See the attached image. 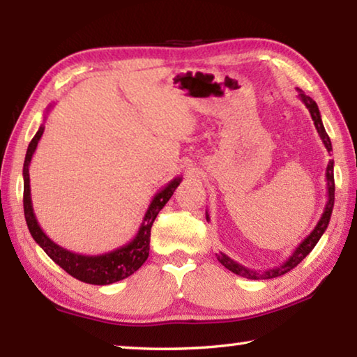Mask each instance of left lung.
<instances>
[{
  "label": "left lung",
  "instance_id": "8db88e82",
  "mask_svg": "<svg viewBox=\"0 0 357 357\" xmlns=\"http://www.w3.org/2000/svg\"><path fill=\"white\" fill-rule=\"evenodd\" d=\"M299 98L301 100L304 102L305 107L309 108L310 112V116L313 119V124H315V128L318 130L319 137H321V140L324 143L326 149H328V153L332 151V144H331V138L329 135L326 134V129L323 126V121H321V114H319L318 110V105L317 102L313 100L309 96H305L304 93L299 89ZM326 181H328V203H326L324 211H323V215L321 219L318 220L317 227L313 228V231L307 236L302 243L296 247L294 252L291 253V257H289L285 263H282L280 266H275L273 269H268L264 271V273H257V271L245 268V266L239 264L238 261H234V259L229 258L225 253L220 252V253H215L217 259H219L220 264L225 266L228 271H231V273L238 274L241 277H245V279H252V280H263V279H274V277H280L283 274H287L291 271L293 268H296L302 259H304L309 253L313 250V247L317 245V243L319 241V238L323 236V233L326 231V228L329 225V220H331V214H332V208H334V193H335V184H334V160H329L328 168H326ZM206 220L209 222V214L206 213Z\"/></svg>",
  "mask_w": 357,
  "mask_h": 357
}]
</instances>
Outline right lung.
I'll return each mask as SVG.
<instances>
[{"instance_id": "add662e5", "label": "right lung", "mask_w": 357, "mask_h": 357, "mask_svg": "<svg viewBox=\"0 0 357 357\" xmlns=\"http://www.w3.org/2000/svg\"><path fill=\"white\" fill-rule=\"evenodd\" d=\"M42 134H44V124L40 126L31 143L28 144L25 164H23V209H25L26 225L33 239L44 249V252L58 266H61L66 273L84 283H91V285H110V283L119 282L126 279V277L132 275L148 259L151 227H153L159 211L170 200L173 192L176 190V187L183 181V178H174L164 189L155 193L146 214L143 217L142 227L138 229L137 236L129 244L112 252L102 253V255H80V253L70 252L64 249V247L58 245L56 243H53L42 231L38 219L34 215L31 189H29V164H31V157L36 148H38Z\"/></svg>"}]
</instances>
